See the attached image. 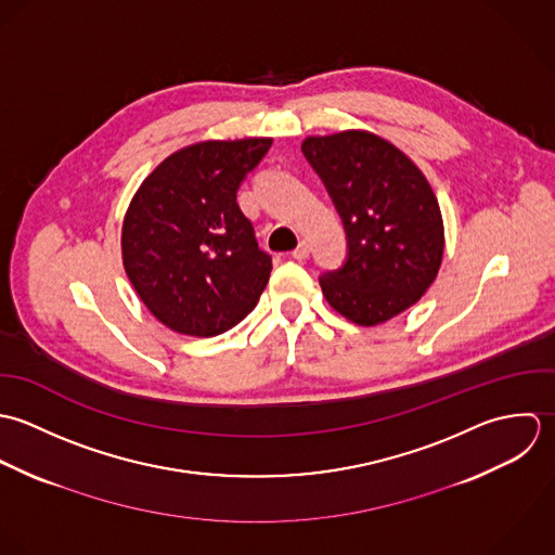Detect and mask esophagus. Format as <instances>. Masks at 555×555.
Returning a JSON list of instances; mask_svg holds the SVG:
<instances>
[{
    "instance_id": "1",
    "label": "esophagus",
    "mask_w": 555,
    "mask_h": 555,
    "mask_svg": "<svg viewBox=\"0 0 555 555\" xmlns=\"http://www.w3.org/2000/svg\"><path fill=\"white\" fill-rule=\"evenodd\" d=\"M309 253H311V244H309L307 240H302V242L296 246V250L292 253V257H294V259H298V261H302V259H307V257H309Z\"/></svg>"
}]
</instances>
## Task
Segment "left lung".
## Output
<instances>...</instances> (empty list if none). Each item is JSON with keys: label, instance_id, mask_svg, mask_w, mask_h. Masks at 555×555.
<instances>
[{"label": "left lung", "instance_id": "left-lung-1", "mask_svg": "<svg viewBox=\"0 0 555 555\" xmlns=\"http://www.w3.org/2000/svg\"><path fill=\"white\" fill-rule=\"evenodd\" d=\"M302 152L347 233V261L320 279L328 305L358 326L384 324L414 307L443 257L442 212L425 173L369 130L311 134Z\"/></svg>", "mask_w": 555, "mask_h": 555}]
</instances>
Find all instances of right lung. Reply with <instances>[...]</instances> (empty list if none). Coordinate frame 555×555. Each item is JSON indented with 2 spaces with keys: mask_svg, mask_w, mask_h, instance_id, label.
<instances>
[{
  "mask_svg": "<svg viewBox=\"0 0 555 555\" xmlns=\"http://www.w3.org/2000/svg\"><path fill=\"white\" fill-rule=\"evenodd\" d=\"M270 145V137L186 145L132 195L121 222L124 270L167 328L217 336L255 309L272 259L259 250L235 193Z\"/></svg>",
  "mask_w": 555,
  "mask_h": 555,
  "instance_id": "obj_1",
  "label": "right lung"
}]
</instances>
